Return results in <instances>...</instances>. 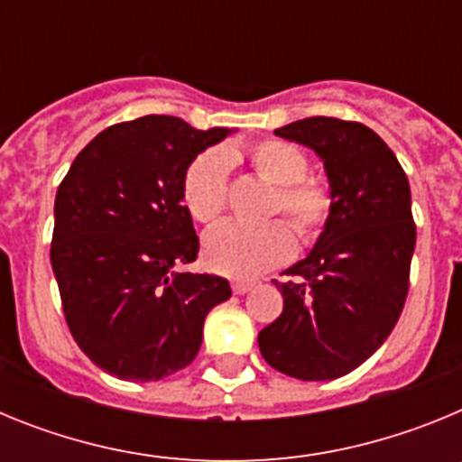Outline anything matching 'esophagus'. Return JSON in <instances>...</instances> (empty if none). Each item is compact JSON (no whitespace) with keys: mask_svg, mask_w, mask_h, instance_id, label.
Instances as JSON below:
<instances>
[{"mask_svg":"<svg viewBox=\"0 0 462 462\" xmlns=\"http://www.w3.org/2000/svg\"><path fill=\"white\" fill-rule=\"evenodd\" d=\"M252 287H254L252 282H240V280H236L234 284H231V289H234V293H238V296H243V293H247Z\"/></svg>","mask_w":462,"mask_h":462,"instance_id":"esophagus-1","label":"esophagus"}]
</instances>
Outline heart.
Instances as JSON below:
<instances>
[{
	"instance_id": "1",
	"label": "heart",
	"mask_w": 462,
	"mask_h": 462,
	"mask_svg": "<svg viewBox=\"0 0 462 462\" xmlns=\"http://www.w3.org/2000/svg\"><path fill=\"white\" fill-rule=\"evenodd\" d=\"M250 164L256 175L277 185L271 215H287L305 245L319 240L333 217V191L328 182L308 175V154L293 143L263 138L250 148ZM228 171L231 152L224 148L206 150L187 166L182 203L194 222L210 226L222 217L228 203ZM291 227L282 219L263 226L222 224L203 240V261L219 275L256 277L291 259L296 236Z\"/></svg>"
}]
</instances>
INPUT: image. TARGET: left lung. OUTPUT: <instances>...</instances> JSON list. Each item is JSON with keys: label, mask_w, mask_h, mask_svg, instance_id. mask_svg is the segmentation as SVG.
Returning a JSON list of instances; mask_svg holds the SVG:
<instances>
[{"label": "left lung", "mask_w": 462, "mask_h": 462, "mask_svg": "<svg viewBox=\"0 0 462 462\" xmlns=\"http://www.w3.org/2000/svg\"><path fill=\"white\" fill-rule=\"evenodd\" d=\"M324 159L333 217L314 250L275 282L284 310L259 333L271 368L324 382L352 373L391 336L410 291L416 245L407 175L361 122L305 117L275 129Z\"/></svg>", "instance_id": "1"}]
</instances>
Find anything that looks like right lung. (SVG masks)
Instances as JSON below:
<instances>
[{"instance_id": "1", "label": "right lung", "mask_w": 462, "mask_h": 462, "mask_svg": "<svg viewBox=\"0 0 462 462\" xmlns=\"http://www.w3.org/2000/svg\"><path fill=\"white\" fill-rule=\"evenodd\" d=\"M228 134L173 116L120 122L80 150L57 189L51 261L64 319L108 374L157 382L187 368L206 314L231 296L224 277L178 273L199 254L182 178Z\"/></svg>"}]
</instances>
